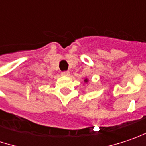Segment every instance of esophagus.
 Instances as JSON below:
<instances>
[{
  "instance_id": "obj_1",
  "label": "esophagus",
  "mask_w": 146,
  "mask_h": 146,
  "mask_svg": "<svg viewBox=\"0 0 146 146\" xmlns=\"http://www.w3.org/2000/svg\"><path fill=\"white\" fill-rule=\"evenodd\" d=\"M61 75L63 76H70V72L69 71H63V72H61Z\"/></svg>"
}]
</instances>
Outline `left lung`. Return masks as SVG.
<instances>
[{"label": "left lung", "mask_w": 146, "mask_h": 146, "mask_svg": "<svg viewBox=\"0 0 146 146\" xmlns=\"http://www.w3.org/2000/svg\"><path fill=\"white\" fill-rule=\"evenodd\" d=\"M84 81H85L86 83H87V82H88V81H89V80L87 78H85V80H84Z\"/></svg>", "instance_id": "left-lung-1"}]
</instances>
